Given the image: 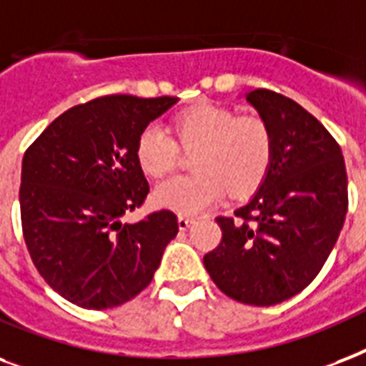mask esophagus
Masks as SVG:
<instances>
[{
	"label": "esophagus",
	"mask_w": 366,
	"mask_h": 366,
	"mask_svg": "<svg viewBox=\"0 0 366 366\" xmlns=\"http://www.w3.org/2000/svg\"><path fill=\"white\" fill-rule=\"evenodd\" d=\"M194 223V217H187V215H179L177 217V225H179L181 231H187Z\"/></svg>",
	"instance_id": "esophagus-1"
}]
</instances>
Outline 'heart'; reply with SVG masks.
<instances>
[{
  "instance_id": "obj_1",
  "label": "heart",
  "mask_w": 366,
  "mask_h": 366,
  "mask_svg": "<svg viewBox=\"0 0 366 366\" xmlns=\"http://www.w3.org/2000/svg\"><path fill=\"white\" fill-rule=\"evenodd\" d=\"M183 149H194L192 174L158 183L152 198L160 208L177 214H198L225 192L244 197L256 191L273 164V133L262 116L239 114L227 107L200 104L174 122ZM135 158L144 174H168L177 160V144L158 124L139 133Z\"/></svg>"
}]
</instances>
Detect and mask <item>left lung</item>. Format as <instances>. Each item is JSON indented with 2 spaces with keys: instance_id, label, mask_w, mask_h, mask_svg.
I'll return each mask as SVG.
<instances>
[{
  "instance_id": "left-lung-1",
  "label": "left lung",
  "mask_w": 366,
  "mask_h": 366,
  "mask_svg": "<svg viewBox=\"0 0 366 366\" xmlns=\"http://www.w3.org/2000/svg\"><path fill=\"white\" fill-rule=\"evenodd\" d=\"M244 97L271 127L273 164L234 217H215L223 239L204 267L229 298L265 307L322 269L344 227L347 174L338 143L304 107L269 89Z\"/></svg>"
}]
</instances>
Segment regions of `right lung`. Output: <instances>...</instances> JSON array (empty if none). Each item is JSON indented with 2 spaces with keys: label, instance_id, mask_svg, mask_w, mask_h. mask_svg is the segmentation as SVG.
I'll use <instances>...</instances> for the list:
<instances>
[{
  "label": "right lung",
  "instance_id": "right-lung-1",
  "mask_svg": "<svg viewBox=\"0 0 366 366\" xmlns=\"http://www.w3.org/2000/svg\"><path fill=\"white\" fill-rule=\"evenodd\" d=\"M179 99L107 95L62 112L22 158V233L34 265L62 298L103 311L149 286L179 231L169 209L124 223L149 183L139 133Z\"/></svg>",
  "mask_w": 366,
  "mask_h": 366
}]
</instances>
